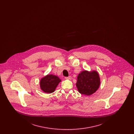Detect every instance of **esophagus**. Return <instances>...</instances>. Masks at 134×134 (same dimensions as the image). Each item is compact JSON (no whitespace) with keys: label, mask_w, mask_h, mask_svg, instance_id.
<instances>
[{"label":"esophagus","mask_w":134,"mask_h":134,"mask_svg":"<svg viewBox=\"0 0 134 134\" xmlns=\"http://www.w3.org/2000/svg\"><path fill=\"white\" fill-rule=\"evenodd\" d=\"M71 78H72V77H71V76H70L65 77V79H69V80H71Z\"/></svg>","instance_id":"34e87169"}]
</instances>
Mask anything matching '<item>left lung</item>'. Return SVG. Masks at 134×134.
<instances>
[{"label": "left lung", "mask_w": 134, "mask_h": 134, "mask_svg": "<svg viewBox=\"0 0 134 134\" xmlns=\"http://www.w3.org/2000/svg\"><path fill=\"white\" fill-rule=\"evenodd\" d=\"M100 84L99 75L96 70H84L78 74L76 86L80 93L90 96L97 90Z\"/></svg>", "instance_id": "8db88e82"}]
</instances>
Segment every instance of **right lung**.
Wrapping results in <instances>:
<instances>
[{
	"mask_svg": "<svg viewBox=\"0 0 134 134\" xmlns=\"http://www.w3.org/2000/svg\"><path fill=\"white\" fill-rule=\"evenodd\" d=\"M61 80L56 75L48 74L41 78L40 86L41 90L46 93H51L55 91Z\"/></svg>",
	"mask_w": 134,
	"mask_h": 134,
	"instance_id": "right-lung-1",
	"label": "right lung"
}]
</instances>
